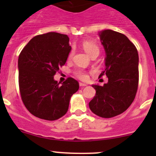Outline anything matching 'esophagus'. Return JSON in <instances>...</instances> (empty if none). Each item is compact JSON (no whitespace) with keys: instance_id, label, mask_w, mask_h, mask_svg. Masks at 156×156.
<instances>
[{"instance_id":"34e87169","label":"esophagus","mask_w":156,"mask_h":156,"mask_svg":"<svg viewBox=\"0 0 156 156\" xmlns=\"http://www.w3.org/2000/svg\"><path fill=\"white\" fill-rule=\"evenodd\" d=\"M79 85H80V87H85V86H87V84H86L85 83L79 82Z\"/></svg>"}]
</instances>
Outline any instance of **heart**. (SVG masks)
<instances>
[{
	"label": "heart",
	"mask_w": 156,
	"mask_h": 156,
	"mask_svg": "<svg viewBox=\"0 0 156 156\" xmlns=\"http://www.w3.org/2000/svg\"><path fill=\"white\" fill-rule=\"evenodd\" d=\"M82 47L86 51V53L89 54L90 56L94 54V53L99 54V53H100V48H99L98 45L96 44L94 42L90 41H84L82 43ZM73 50H71L69 54V58H72V56H73ZM75 75L81 80H87L88 78L87 74L84 70H81V69H78V70L75 71Z\"/></svg>",
	"instance_id": "obj_1"
}]
</instances>
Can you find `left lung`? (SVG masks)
Wrapping results in <instances>:
<instances>
[{"mask_svg": "<svg viewBox=\"0 0 156 156\" xmlns=\"http://www.w3.org/2000/svg\"><path fill=\"white\" fill-rule=\"evenodd\" d=\"M106 52V75L108 83L93 84L96 95L89 103L91 111L102 118L122 114L131 105L139 82V56L136 47L122 33L107 29L99 33Z\"/></svg>", "mask_w": 156, "mask_h": 156, "instance_id": "left-lung-1", "label": "left lung"}]
</instances>
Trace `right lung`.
Wrapping results in <instances>:
<instances>
[{"label":"right lung","instance_id":"right-lung-1","mask_svg":"<svg viewBox=\"0 0 156 156\" xmlns=\"http://www.w3.org/2000/svg\"><path fill=\"white\" fill-rule=\"evenodd\" d=\"M66 34L48 32L33 37L19 56V85L21 98L30 113L54 121L67 112L71 97L79 84L68 78L60 84L53 76L65 65L71 51Z\"/></svg>","mask_w":156,"mask_h":156}]
</instances>
